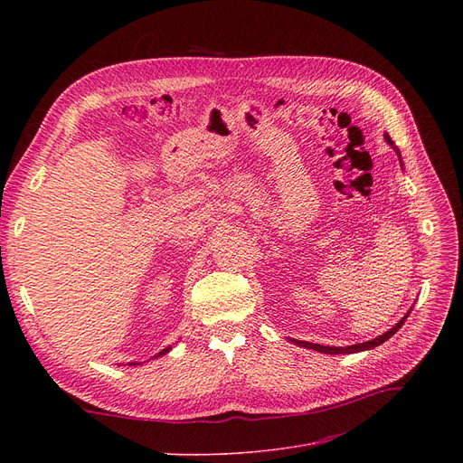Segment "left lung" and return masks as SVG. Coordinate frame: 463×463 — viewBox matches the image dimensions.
Wrapping results in <instances>:
<instances>
[{"mask_svg":"<svg viewBox=\"0 0 463 463\" xmlns=\"http://www.w3.org/2000/svg\"><path fill=\"white\" fill-rule=\"evenodd\" d=\"M384 140L391 144V146H394V142L391 140V137L388 135H384ZM394 150H396V154L400 156V161H402V154H400V150L396 148L394 146ZM411 313V311H409ZM409 313L405 315V317L396 325V326H392L391 330L388 332H384L383 335H379V337H375V339H372V342H366V344H356V345H347V347H328V345H319V344H309V342H297V339H293V342L297 344V345H300V347H306V349H313V351H319V353H326V354H349V353H358V351H366V349H373V347H377V345H381V344H384L388 337H392L400 328H402V325L405 323V319L409 317Z\"/></svg>","mask_w":463,"mask_h":463,"instance_id":"obj_1","label":"left lung"}]
</instances>
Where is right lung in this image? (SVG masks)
<instances>
[{
	"instance_id": "obj_1",
	"label": "right lung",
	"mask_w": 463,
	"mask_h": 463,
	"mask_svg": "<svg viewBox=\"0 0 463 463\" xmlns=\"http://www.w3.org/2000/svg\"><path fill=\"white\" fill-rule=\"evenodd\" d=\"M168 351H170V347H166V349H163V351H161V353H159V356H161V354H165V353H168Z\"/></svg>"
}]
</instances>
